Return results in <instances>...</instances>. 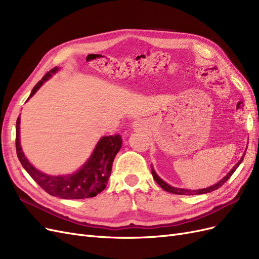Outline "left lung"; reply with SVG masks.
<instances>
[{
  "instance_id": "8db88e82",
  "label": "left lung",
  "mask_w": 259,
  "mask_h": 259,
  "mask_svg": "<svg viewBox=\"0 0 259 259\" xmlns=\"http://www.w3.org/2000/svg\"><path fill=\"white\" fill-rule=\"evenodd\" d=\"M244 156H245V153L243 154V156L242 158L240 159V161L236 164V165H234L233 167H232V169L229 171L228 174H227L221 182H218L217 184H215L214 186H210V187H208V188H204V189H199V190H187V189H182V188H175V187H171V186H169L168 184H166L165 182H163V180L156 175V173L154 171V169H153V167L151 168V173H152V176H153V178H154V180L156 183H158V185L162 188V189H164L165 191H167V192H169V193H174V194H182V195H191V194H204V193H208V192H211V191H214V190H216V189H218L219 187H222L227 180H228L230 177H231V175L234 173V171H236V169L239 167V165L240 164L242 163V161H243V159H244Z\"/></svg>"
}]
</instances>
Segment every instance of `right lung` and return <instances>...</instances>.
Segmentation results:
<instances>
[{
	"mask_svg": "<svg viewBox=\"0 0 259 259\" xmlns=\"http://www.w3.org/2000/svg\"><path fill=\"white\" fill-rule=\"evenodd\" d=\"M57 71V67L50 70L42 77L41 81L36 83L29 98L32 97L36 91L41 88L42 84ZM19 124L20 116H18L16 122L17 156L23 168L28 171V174L33 178L34 182L44 189V191L53 195V197L77 200L96 197L98 193L105 189L109 177L111 175L113 160L122 146V137L119 134L101 137L90 159L75 173L70 175L52 176L36 169L32 164H30L23 154L19 142Z\"/></svg>",
	"mask_w": 259,
	"mask_h": 259,
	"instance_id": "add662e5",
	"label": "right lung"
}]
</instances>
